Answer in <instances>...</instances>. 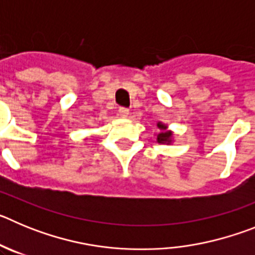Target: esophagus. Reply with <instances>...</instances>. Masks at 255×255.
Instances as JSON below:
<instances>
[{"instance_id":"esophagus-1","label":"esophagus","mask_w":255,"mask_h":255,"mask_svg":"<svg viewBox=\"0 0 255 255\" xmlns=\"http://www.w3.org/2000/svg\"><path fill=\"white\" fill-rule=\"evenodd\" d=\"M119 116L123 117V119H126V117L129 116V110L125 107H121L120 110H119Z\"/></svg>"}]
</instances>
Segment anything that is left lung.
<instances>
[{
	"label": "left lung",
	"instance_id": "1",
	"mask_svg": "<svg viewBox=\"0 0 255 255\" xmlns=\"http://www.w3.org/2000/svg\"><path fill=\"white\" fill-rule=\"evenodd\" d=\"M157 128L159 129V132L157 134V141L161 144H171L173 141V132L171 130H167V125L162 123H157Z\"/></svg>",
	"mask_w": 255,
	"mask_h": 255
}]
</instances>
